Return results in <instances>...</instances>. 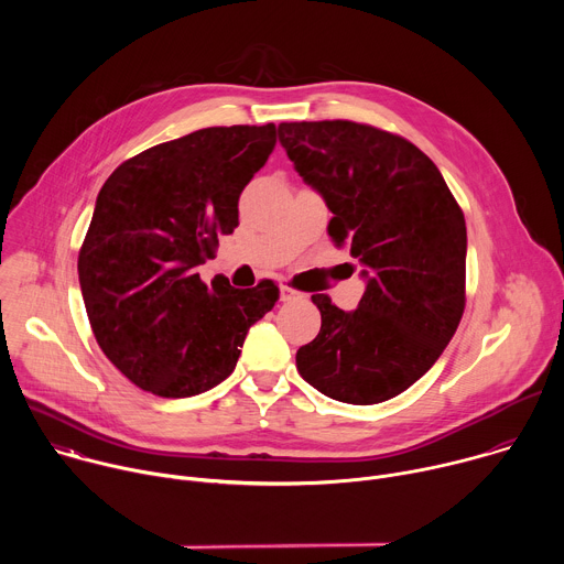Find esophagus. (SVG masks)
Masks as SVG:
<instances>
[{
  "label": "esophagus",
  "instance_id": "obj_1",
  "mask_svg": "<svg viewBox=\"0 0 564 564\" xmlns=\"http://www.w3.org/2000/svg\"><path fill=\"white\" fill-rule=\"evenodd\" d=\"M303 299H305V294H301V292H296V290H292V288H288V285H281V301H283V303L303 301Z\"/></svg>",
  "mask_w": 564,
  "mask_h": 564
}]
</instances>
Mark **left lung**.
Masks as SVG:
<instances>
[{
    "mask_svg": "<svg viewBox=\"0 0 564 564\" xmlns=\"http://www.w3.org/2000/svg\"><path fill=\"white\" fill-rule=\"evenodd\" d=\"M276 133L366 283L350 312L312 294L321 330L296 350V368L330 399L379 404L429 372L459 326L464 214L433 160L404 138L348 120L281 122Z\"/></svg>",
    "mask_w": 564,
    "mask_h": 564,
    "instance_id": "left-lung-1",
    "label": "left lung"
}]
</instances>
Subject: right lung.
Wrapping results in <instances>:
<instances>
[{
  "instance_id": "obj_1",
  "label": "right lung",
  "mask_w": 564,
  "mask_h": 564,
  "mask_svg": "<svg viewBox=\"0 0 564 564\" xmlns=\"http://www.w3.org/2000/svg\"><path fill=\"white\" fill-rule=\"evenodd\" d=\"M276 127H209L155 144L102 185L77 274L109 361L160 397L200 394L231 375L272 281L212 285L196 272L238 225V196L268 163Z\"/></svg>"
}]
</instances>
